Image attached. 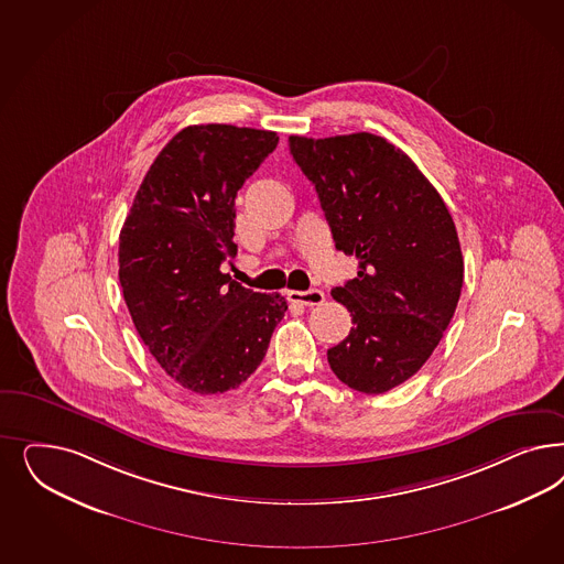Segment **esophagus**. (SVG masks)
Here are the masks:
<instances>
[{
  "instance_id": "obj_1",
  "label": "esophagus",
  "mask_w": 564,
  "mask_h": 564,
  "mask_svg": "<svg viewBox=\"0 0 564 564\" xmlns=\"http://www.w3.org/2000/svg\"><path fill=\"white\" fill-rule=\"evenodd\" d=\"M326 299V294L317 289H311V291H292L289 292V301L292 303H299V305H305V307H315V305H322Z\"/></svg>"
}]
</instances>
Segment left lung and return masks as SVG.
Masks as SVG:
<instances>
[{
	"label": "left lung",
	"mask_w": 564,
	"mask_h": 564,
	"mask_svg": "<svg viewBox=\"0 0 564 564\" xmlns=\"http://www.w3.org/2000/svg\"><path fill=\"white\" fill-rule=\"evenodd\" d=\"M289 145L336 249L359 259L357 278L332 291L352 327L327 364L348 388L383 394L417 373L455 315L465 272L455 221L417 165L383 137L292 134Z\"/></svg>",
	"instance_id": "obj_1"
}]
</instances>
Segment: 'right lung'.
I'll use <instances>...</instances> for the list:
<instances>
[{
	"mask_svg": "<svg viewBox=\"0 0 564 564\" xmlns=\"http://www.w3.org/2000/svg\"><path fill=\"white\" fill-rule=\"evenodd\" d=\"M278 145L272 130L182 128L149 167L120 232L132 324L165 373L197 394L238 388L289 310L219 265L237 254L238 188Z\"/></svg>",
	"mask_w": 564,
	"mask_h": 564,
	"instance_id": "obj_1",
	"label": "right lung"
}]
</instances>
